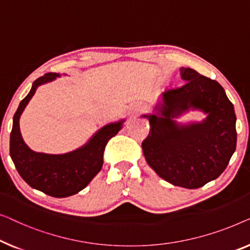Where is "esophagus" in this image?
<instances>
[{
	"label": "esophagus",
	"instance_id": "34e87169",
	"mask_svg": "<svg viewBox=\"0 0 250 250\" xmlns=\"http://www.w3.org/2000/svg\"><path fill=\"white\" fill-rule=\"evenodd\" d=\"M144 110V107L142 106L140 104H132L130 105L129 110H128V114L131 115V117H135L139 113V112H142Z\"/></svg>",
	"mask_w": 250,
	"mask_h": 250
}]
</instances>
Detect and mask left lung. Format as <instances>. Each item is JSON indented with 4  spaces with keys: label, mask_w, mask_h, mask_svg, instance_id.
<instances>
[{
    "label": "left lung",
    "mask_w": 250,
    "mask_h": 250,
    "mask_svg": "<svg viewBox=\"0 0 250 250\" xmlns=\"http://www.w3.org/2000/svg\"><path fill=\"white\" fill-rule=\"evenodd\" d=\"M179 88L162 94L152 114H144L150 129L142 144L150 167L165 181L188 189L203 187L226 170L237 145L233 104L215 80L194 69L180 68ZM200 110V123L179 124L175 119Z\"/></svg>",
    "instance_id": "obj_1"
}]
</instances>
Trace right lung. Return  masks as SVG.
Listing matches in <instances>:
<instances>
[{
  "mask_svg": "<svg viewBox=\"0 0 250 250\" xmlns=\"http://www.w3.org/2000/svg\"><path fill=\"white\" fill-rule=\"evenodd\" d=\"M60 73H46L35 80L29 94L20 102L13 117L10 135V156L20 177L31 188L48 196L63 198L77 194L93 180L103 167L105 146L112 137L122 129L125 120L112 122L102 126L85 145L65 154H45L34 152L23 142L19 120L31 97L41 85L53 82Z\"/></svg>",
  "mask_w": 250,
  "mask_h": 250,
  "instance_id": "right-lung-1",
  "label": "right lung"
}]
</instances>
